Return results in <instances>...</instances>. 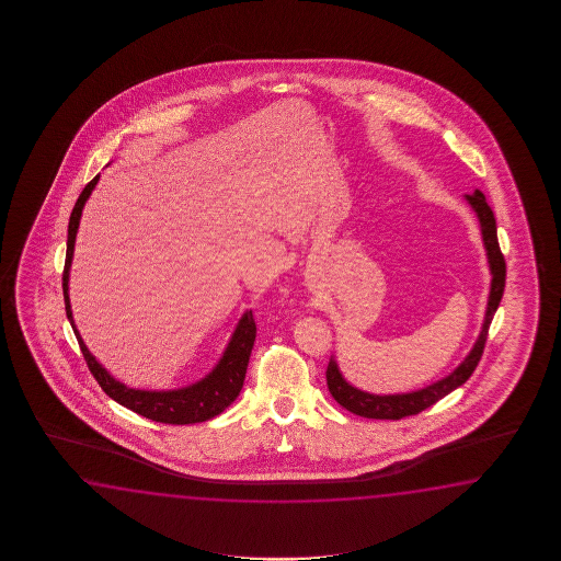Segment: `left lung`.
<instances>
[{
    "instance_id": "obj_1",
    "label": "left lung",
    "mask_w": 561,
    "mask_h": 561,
    "mask_svg": "<svg viewBox=\"0 0 561 561\" xmlns=\"http://www.w3.org/2000/svg\"><path fill=\"white\" fill-rule=\"evenodd\" d=\"M467 201L476 208L477 216H479L481 232H483L485 249H488L489 266H491V275H493L483 331L479 334L469 357L449 377L431 385L423 391H415V393L387 394V397L363 393L355 387H351L341 377L334 360H331L329 367H327V387H329V391H331L334 401L339 405L345 407L346 411L355 413L358 417L393 419V421H397V419L409 417V415H417L421 411H425L427 407L435 405L445 394H449L457 387H461L473 375V370L479 365L483 348L488 343L489 324L493 321V314L500 307L503 288H505V259H503V252L500 249V240H497L495 216H493V210L485 201V196L481 192H476V194H467Z\"/></svg>"
}]
</instances>
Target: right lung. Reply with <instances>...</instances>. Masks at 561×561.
Here are the masks:
<instances>
[{
    "label": "right lung",
    "mask_w": 561,
    "mask_h": 561,
    "mask_svg": "<svg viewBox=\"0 0 561 561\" xmlns=\"http://www.w3.org/2000/svg\"><path fill=\"white\" fill-rule=\"evenodd\" d=\"M100 176H94L85 184L80 198L73 204L72 215H70V225H68V249H66V264H64V275H61V286H64V302H66V314L72 322L73 333L78 339V345L82 348L85 365L90 373L94 375L95 381L102 387V391L112 397L119 405L130 409L134 413L142 415L146 419H152L158 423H168V425H188V423H203L208 419L220 415L237 397L244 385L247 377V367H249V357H251L252 345L256 339V324L252 310H249L240 319L237 331L232 334V341L228 345L227 353L222 360L204 381L196 382L186 389L179 391H167V393H150V391H136L128 389L126 385L114 381L106 370L98 365L90 351L85 348L84 341L76 331L72 321V310H70V298H68V271L72 264L73 240L80 225L82 208L94 191L95 182Z\"/></svg>",
    "instance_id": "add662e5"
}]
</instances>
